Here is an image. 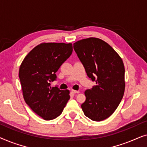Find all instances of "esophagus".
<instances>
[{
    "label": "esophagus",
    "mask_w": 147,
    "mask_h": 147,
    "mask_svg": "<svg viewBox=\"0 0 147 147\" xmlns=\"http://www.w3.org/2000/svg\"><path fill=\"white\" fill-rule=\"evenodd\" d=\"M71 93L73 94H78L80 93L79 91H77V90H71Z\"/></svg>",
    "instance_id": "obj_1"
}]
</instances>
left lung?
I'll use <instances>...</instances> for the list:
<instances>
[{
	"label": "left lung",
	"instance_id": "left-lung-1",
	"mask_svg": "<svg viewBox=\"0 0 147 147\" xmlns=\"http://www.w3.org/2000/svg\"><path fill=\"white\" fill-rule=\"evenodd\" d=\"M74 49L96 86L86 90V101L81 105L84 114L94 121H102L114 113L125 90L124 65L115 50L96 37L81 39Z\"/></svg>",
	"mask_w": 147,
	"mask_h": 147
}]
</instances>
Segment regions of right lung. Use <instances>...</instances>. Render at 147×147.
<instances>
[{
  "instance_id": "right-lung-1",
  "label": "right lung",
  "mask_w": 147,
  "mask_h": 147,
  "mask_svg": "<svg viewBox=\"0 0 147 147\" xmlns=\"http://www.w3.org/2000/svg\"><path fill=\"white\" fill-rule=\"evenodd\" d=\"M71 43H42L24 58L19 77L23 96L31 109L45 120L55 119L69 100V91L51 87L55 73L71 55Z\"/></svg>"
}]
</instances>
